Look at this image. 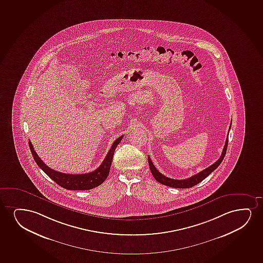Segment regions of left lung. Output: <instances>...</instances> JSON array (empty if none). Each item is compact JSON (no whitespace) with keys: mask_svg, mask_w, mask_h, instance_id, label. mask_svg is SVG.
I'll list each match as a JSON object with an SVG mask.
<instances>
[{"mask_svg":"<svg viewBox=\"0 0 263 263\" xmlns=\"http://www.w3.org/2000/svg\"><path fill=\"white\" fill-rule=\"evenodd\" d=\"M231 121H232V120H231ZM230 127H231V124H230V126H229V130H230ZM229 134H228V137H227V139H226L225 146L223 148L220 158L216 161L215 163L212 164L210 167L205 168L203 171H201V172H199L197 174H195V176H192L191 178H186V179H182V180L167 178L166 176H164V175L161 174L160 172H159L157 168L154 167V163L152 162L150 156H149V157H148V163H149V167H150V171L151 172H152V174L154 176V178H155V180L158 181L160 184L167 185V186H170V187L189 188L192 187V186H195V184H199V183L203 180L205 178H207L209 175L211 174L212 171H215L216 168L221 163L222 160H223V159L225 157L226 152H227V148H228Z\"/></svg>","mask_w":263,"mask_h":263,"instance_id":"left-lung-1","label":"left lung"}]
</instances>
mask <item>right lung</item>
<instances>
[{"mask_svg":"<svg viewBox=\"0 0 263 263\" xmlns=\"http://www.w3.org/2000/svg\"><path fill=\"white\" fill-rule=\"evenodd\" d=\"M122 138L123 136H121L114 141L109 153L106 155L105 159L103 160V163L100 165L99 167H97L96 171L85 174H65L51 170V167L46 166V164L39 158L34 150V147L30 141H28V144L30 147L31 154L34 157V161L41 167L45 174L49 176L59 185L65 188L67 190H90L103 184L109 176V170L112 162L113 154L116 150L117 145L121 142Z\"/></svg>","mask_w":263,"mask_h":263,"instance_id":"obj_1","label":"right lung"}]
</instances>
